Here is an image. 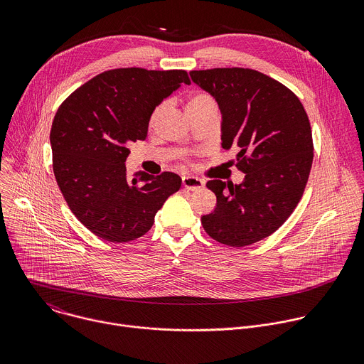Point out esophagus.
I'll list each match as a JSON object with an SVG mask.
<instances>
[{
  "label": "esophagus",
  "instance_id": "34e87169",
  "mask_svg": "<svg viewBox=\"0 0 364 364\" xmlns=\"http://www.w3.org/2000/svg\"><path fill=\"white\" fill-rule=\"evenodd\" d=\"M183 186L191 191L198 190L201 187H204V180L198 178V177H193V176H184L183 177Z\"/></svg>",
  "mask_w": 364,
  "mask_h": 364
}]
</instances>
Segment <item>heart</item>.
<instances>
[{
	"label": "heart",
	"instance_id": "heart-1",
	"mask_svg": "<svg viewBox=\"0 0 364 364\" xmlns=\"http://www.w3.org/2000/svg\"><path fill=\"white\" fill-rule=\"evenodd\" d=\"M209 103H215V100H213L212 96L205 95V93H197V95H194V96L190 99V102H188V109L197 108V107H203V105H209ZM167 108H168V102H167V100L159 103V105L154 108V111H152L151 115H149V122H148V124H149V128H155V127H157V125L160 124V121H161V118L164 117Z\"/></svg>",
	"mask_w": 364,
	"mask_h": 364
}]
</instances>
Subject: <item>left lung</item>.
<instances>
[{
	"mask_svg": "<svg viewBox=\"0 0 364 364\" xmlns=\"http://www.w3.org/2000/svg\"><path fill=\"white\" fill-rule=\"evenodd\" d=\"M191 80L209 92L222 112V146L236 148L240 184L207 181L215 212L201 218L215 240L242 247L278 230L305 190L314 145L308 115L296 95L253 69L191 70Z\"/></svg>",
	"mask_w": 364,
	"mask_h": 364,
	"instance_id": "8db88e82",
	"label": "left lung"
}]
</instances>
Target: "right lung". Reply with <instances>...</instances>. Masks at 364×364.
Masks as SVG:
<instances>
[{
  "label": "right lung",
  "instance_id": "right-lung-1",
  "mask_svg": "<svg viewBox=\"0 0 364 364\" xmlns=\"http://www.w3.org/2000/svg\"><path fill=\"white\" fill-rule=\"evenodd\" d=\"M181 83L186 70L125 68L103 72L76 89L50 131L53 171L77 220L108 242L141 237L164 201L180 190L174 173L127 176L128 144L144 141L149 115Z\"/></svg>",
  "mask_w": 364,
  "mask_h": 364
}]
</instances>
